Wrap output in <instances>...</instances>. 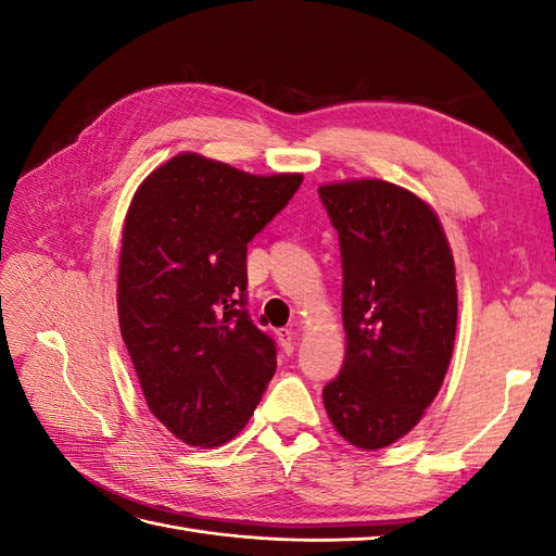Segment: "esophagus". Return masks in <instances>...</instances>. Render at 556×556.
I'll list each match as a JSON object with an SVG mask.
<instances>
[{
    "mask_svg": "<svg viewBox=\"0 0 556 556\" xmlns=\"http://www.w3.org/2000/svg\"><path fill=\"white\" fill-rule=\"evenodd\" d=\"M276 336H278V341H280V345H282L285 355H292L294 345H296V333H294L292 329H278Z\"/></svg>",
    "mask_w": 556,
    "mask_h": 556,
    "instance_id": "1",
    "label": "esophagus"
}]
</instances>
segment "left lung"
I'll list each match as a JSON object with an SVG mask.
<instances>
[{
	"instance_id": "left-lung-1",
	"label": "left lung",
	"mask_w": 556,
	"mask_h": 556,
	"mask_svg": "<svg viewBox=\"0 0 556 556\" xmlns=\"http://www.w3.org/2000/svg\"><path fill=\"white\" fill-rule=\"evenodd\" d=\"M339 231L345 362L325 390L343 439L380 450L406 435L439 394L457 333L454 260L427 201L394 182L319 185Z\"/></svg>"
}]
</instances>
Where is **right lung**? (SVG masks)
<instances>
[{
    "instance_id": "1",
    "label": "right lung",
    "mask_w": 556,
    "mask_h": 556,
    "mask_svg": "<svg viewBox=\"0 0 556 556\" xmlns=\"http://www.w3.org/2000/svg\"><path fill=\"white\" fill-rule=\"evenodd\" d=\"M301 180L180 153L131 199L117 266L121 333L150 413L182 443L231 441L276 374V343L245 311V257Z\"/></svg>"
}]
</instances>
